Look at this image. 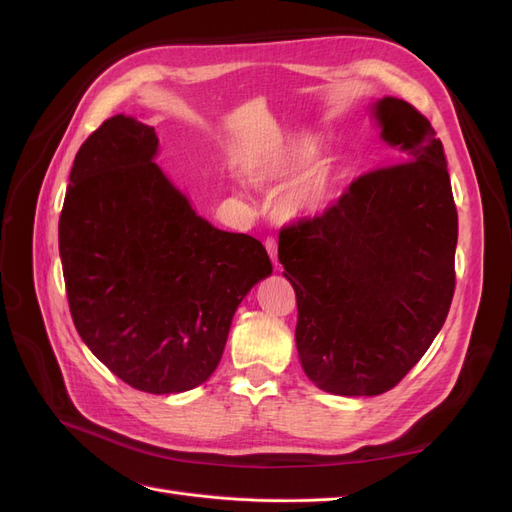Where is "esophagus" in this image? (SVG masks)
<instances>
[{
	"instance_id": "esophagus-1",
	"label": "esophagus",
	"mask_w": 512,
	"mask_h": 512,
	"mask_svg": "<svg viewBox=\"0 0 512 512\" xmlns=\"http://www.w3.org/2000/svg\"><path fill=\"white\" fill-rule=\"evenodd\" d=\"M265 247H267V252H269V256L273 260V265H277V241L273 237H267L265 239Z\"/></svg>"
}]
</instances>
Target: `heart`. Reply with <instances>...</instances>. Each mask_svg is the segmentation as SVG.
Masks as SVG:
<instances>
[{
  "mask_svg": "<svg viewBox=\"0 0 512 512\" xmlns=\"http://www.w3.org/2000/svg\"><path fill=\"white\" fill-rule=\"evenodd\" d=\"M318 149L320 147L314 136H294L277 151L247 162L245 177L254 185H260V188L284 183L312 164L318 156ZM329 196L331 170L324 164H314L284 190L280 198V209L286 215H312L327 207Z\"/></svg>",
  "mask_w": 512,
  "mask_h": 512,
  "instance_id": "heart-1",
  "label": "heart"
}]
</instances>
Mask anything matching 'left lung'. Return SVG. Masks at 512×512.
Returning <instances> with one entry per match:
<instances>
[{"instance_id":"8db88e82","label":"left lung","mask_w":512,"mask_h":512,"mask_svg":"<svg viewBox=\"0 0 512 512\" xmlns=\"http://www.w3.org/2000/svg\"><path fill=\"white\" fill-rule=\"evenodd\" d=\"M374 117L393 164L284 226L277 247L297 294L305 374L344 397L399 384L440 333L455 292L457 209L440 138L406 100H378Z\"/></svg>"}]
</instances>
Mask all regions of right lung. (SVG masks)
I'll return each mask as SVG.
<instances>
[{
    "instance_id": "right-lung-1",
    "label": "right lung",
    "mask_w": 512,
    "mask_h": 512,
    "mask_svg": "<svg viewBox=\"0 0 512 512\" xmlns=\"http://www.w3.org/2000/svg\"><path fill=\"white\" fill-rule=\"evenodd\" d=\"M156 128L106 119L76 153L59 218L74 327L136 391L183 393L218 367L239 303L273 267L262 243L196 215L153 162Z\"/></svg>"
}]
</instances>
